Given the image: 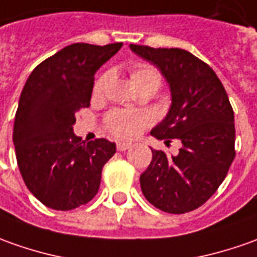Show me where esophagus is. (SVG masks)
<instances>
[{
  "mask_svg": "<svg viewBox=\"0 0 257 257\" xmlns=\"http://www.w3.org/2000/svg\"><path fill=\"white\" fill-rule=\"evenodd\" d=\"M131 148V143H125V142H118L116 143V149L119 152H125L128 151Z\"/></svg>",
  "mask_w": 257,
  "mask_h": 257,
  "instance_id": "obj_1",
  "label": "esophagus"
}]
</instances>
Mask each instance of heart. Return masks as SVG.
<instances>
[{
	"mask_svg": "<svg viewBox=\"0 0 257 257\" xmlns=\"http://www.w3.org/2000/svg\"><path fill=\"white\" fill-rule=\"evenodd\" d=\"M131 78L134 84L141 88L143 85L158 84L160 85V73L151 64H139L131 70ZM106 80V74L101 76L95 83V91L98 92L104 88ZM152 122V116L148 112L142 111H128V109H114L105 116L106 129L116 138L121 139H132L145 126H148Z\"/></svg>",
	"mask_w": 257,
	"mask_h": 257,
	"instance_id": "heart-1",
	"label": "heart"
}]
</instances>
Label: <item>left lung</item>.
Returning <instances> with one entry per match:
<instances>
[{
	"label": "left lung",
	"instance_id": "obj_1",
	"mask_svg": "<svg viewBox=\"0 0 257 257\" xmlns=\"http://www.w3.org/2000/svg\"><path fill=\"white\" fill-rule=\"evenodd\" d=\"M131 49L158 66L172 91L169 114L151 134L183 143L177 156L152 149V162L141 174L142 193L156 208L186 214L215 193L235 159L233 109L215 71L187 50Z\"/></svg>",
	"mask_w": 257,
	"mask_h": 257
}]
</instances>
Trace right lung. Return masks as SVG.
Masks as SVG:
<instances>
[{"label": "right lung", "mask_w": 257, "mask_h": 257, "mask_svg": "<svg viewBox=\"0 0 257 257\" xmlns=\"http://www.w3.org/2000/svg\"><path fill=\"white\" fill-rule=\"evenodd\" d=\"M121 48L73 43L38 64L26 80L12 139L26 187L49 208L74 209L98 193L115 143L104 138L85 143L73 125L78 109L90 106L95 71Z\"/></svg>", "instance_id": "1"}]
</instances>
